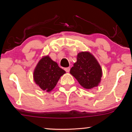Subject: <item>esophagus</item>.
Instances as JSON below:
<instances>
[{"instance_id":"esophagus-1","label":"esophagus","mask_w":132,"mask_h":132,"mask_svg":"<svg viewBox=\"0 0 132 132\" xmlns=\"http://www.w3.org/2000/svg\"><path fill=\"white\" fill-rule=\"evenodd\" d=\"M65 70L66 72H70V67H67V68H65Z\"/></svg>"}]
</instances>
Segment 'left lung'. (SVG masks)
Wrapping results in <instances>:
<instances>
[{
	"mask_svg": "<svg viewBox=\"0 0 132 132\" xmlns=\"http://www.w3.org/2000/svg\"><path fill=\"white\" fill-rule=\"evenodd\" d=\"M70 73L85 89L98 86L102 76V68L97 59L87 52L78 53L77 62L74 64Z\"/></svg>",
	"mask_w": 132,
	"mask_h": 132,
	"instance_id": "obj_1",
	"label": "left lung"
}]
</instances>
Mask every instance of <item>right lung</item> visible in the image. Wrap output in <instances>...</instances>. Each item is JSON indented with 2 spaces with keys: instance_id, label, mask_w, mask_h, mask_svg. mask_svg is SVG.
<instances>
[{
  "instance_id": "obj_1",
  "label": "right lung",
  "mask_w": 132,
  "mask_h": 132,
  "mask_svg": "<svg viewBox=\"0 0 132 132\" xmlns=\"http://www.w3.org/2000/svg\"><path fill=\"white\" fill-rule=\"evenodd\" d=\"M65 73V71L59 67L56 62L47 56L38 63L34 72V79L41 89L50 92L56 85L61 76Z\"/></svg>"
}]
</instances>
